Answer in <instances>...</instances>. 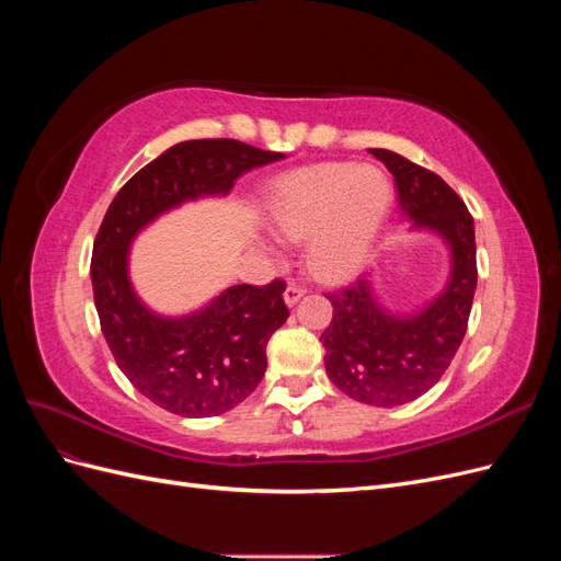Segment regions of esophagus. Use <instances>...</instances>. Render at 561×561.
<instances>
[{
	"label": "esophagus",
	"mask_w": 561,
	"mask_h": 561,
	"mask_svg": "<svg viewBox=\"0 0 561 561\" xmlns=\"http://www.w3.org/2000/svg\"><path fill=\"white\" fill-rule=\"evenodd\" d=\"M304 295H307V290H304L301 285L290 283V285L285 287V295H283V297H285V304H287V307H295V304H297Z\"/></svg>",
	"instance_id": "34e87169"
}]
</instances>
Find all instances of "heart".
Masks as SVG:
<instances>
[{"label":"heart","instance_id":"1","mask_svg":"<svg viewBox=\"0 0 561 561\" xmlns=\"http://www.w3.org/2000/svg\"><path fill=\"white\" fill-rule=\"evenodd\" d=\"M390 201L379 168L320 163L283 178L266 210L278 239L309 241L307 262L318 278L344 280L367 262Z\"/></svg>","mask_w":561,"mask_h":561}]
</instances>
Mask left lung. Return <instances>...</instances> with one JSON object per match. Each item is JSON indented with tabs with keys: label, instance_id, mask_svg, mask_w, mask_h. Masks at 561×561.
I'll return each instance as SVG.
<instances>
[{
	"label": "left lung",
	"instance_id": "obj_1",
	"mask_svg": "<svg viewBox=\"0 0 561 561\" xmlns=\"http://www.w3.org/2000/svg\"><path fill=\"white\" fill-rule=\"evenodd\" d=\"M396 178L402 213L439 233L451 252L445 293L414 316L388 313L367 278L330 293L332 322L320 334L330 381L348 398L398 407L431 390L461 346L478 287L472 215L451 186L390 149H369Z\"/></svg>",
	"mask_w": 561,
	"mask_h": 561
}]
</instances>
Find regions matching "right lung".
Returning a JSON list of instances; mask_svg holds the SVG:
<instances>
[{"label":"right lung","mask_w":561,"mask_h":561,"mask_svg":"<svg viewBox=\"0 0 561 561\" xmlns=\"http://www.w3.org/2000/svg\"><path fill=\"white\" fill-rule=\"evenodd\" d=\"M283 157L227 138L180 142L118 190L98 229L91 280L105 342L126 379L171 414H225L260 386L268 339L290 316L285 283L233 285L206 309L165 318L133 293L130 241L161 213L201 196H225L250 168Z\"/></svg>","instance_id":"obj_1"}]
</instances>
